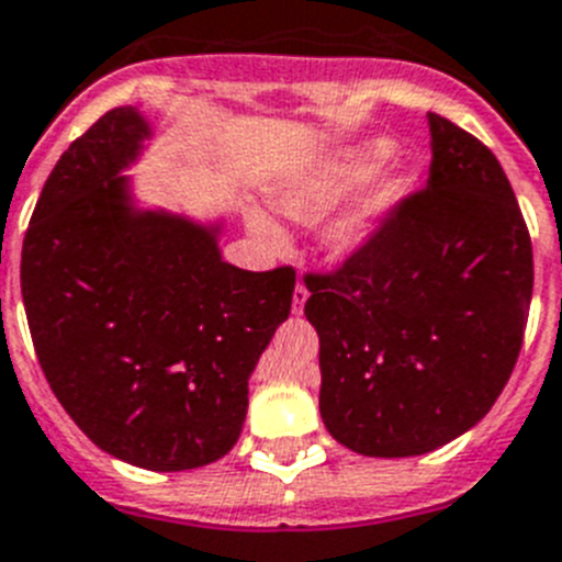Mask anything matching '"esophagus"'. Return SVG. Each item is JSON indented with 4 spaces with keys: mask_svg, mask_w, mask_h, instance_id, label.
I'll list each match as a JSON object with an SVG mask.
<instances>
[{
    "mask_svg": "<svg viewBox=\"0 0 562 562\" xmlns=\"http://www.w3.org/2000/svg\"><path fill=\"white\" fill-rule=\"evenodd\" d=\"M305 300H308V288H305V282H296L291 311H294V314H302V308H305Z\"/></svg>",
    "mask_w": 562,
    "mask_h": 562,
    "instance_id": "esophagus-1",
    "label": "esophagus"
}]
</instances>
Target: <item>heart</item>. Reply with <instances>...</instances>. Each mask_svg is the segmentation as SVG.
Masks as SVG:
<instances>
[{"instance_id": "1", "label": "heart", "mask_w": 562, "mask_h": 562, "mask_svg": "<svg viewBox=\"0 0 562 562\" xmlns=\"http://www.w3.org/2000/svg\"><path fill=\"white\" fill-rule=\"evenodd\" d=\"M387 140H368V144H359L353 149H345L330 164L322 166L319 172L308 175L305 180L277 194V209L291 221H314L322 212H328L336 200L345 198L350 189L359 187L364 178L379 169L387 160ZM402 189L404 178L393 166L376 172L373 179L368 180V187L356 194L353 203L341 214H336L330 226L325 228V234H322L325 251L334 260H348L350 254L359 251L373 237L379 223L384 221V214L396 206V200L402 198ZM251 228L266 246L280 248L285 243L280 228L262 214H251Z\"/></svg>"}]
</instances>
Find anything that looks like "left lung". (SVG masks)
<instances>
[{
  "label": "left lung",
  "instance_id": "obj_1",
  "mask_svg": "<svg viewBox=\"0 0 562 562\" xmlns=\"http://www.w3.org/2000/svg\"><path fill=\"white\" fill-rule=\"evenodd\" d=\"M427 187L328 274H305L319 413L370 458L432 452L486 416L529 319L531 240L490 146L429 112Z\"/></svg>",
  "mask_w": 562,
  "mask_h": 562
}]
</instances>
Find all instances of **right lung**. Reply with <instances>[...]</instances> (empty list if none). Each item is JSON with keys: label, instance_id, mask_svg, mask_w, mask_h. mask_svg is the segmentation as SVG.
I'll list each match as a JSON object with an SVG mask.
<instances>
[{"label": "right lung", "instance_id": "obj_1", "mask_svg": "<svg viewBox=\"0 0 562 562\" xmlns=\"http://www.w3.org/2000/svg\"><path fill=\"white\" fill-rule=\"evenodd\" d=\"M149 138L104 112L47 178L22 243L45 379L78 429L153 472L198 470L240 438L248 375L291 314L296 274L223 262L221 226L133 206L121 172Z\"/></svg>", "mask_w": 562, "mask_h": 562}]
</instances>
